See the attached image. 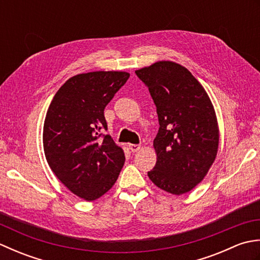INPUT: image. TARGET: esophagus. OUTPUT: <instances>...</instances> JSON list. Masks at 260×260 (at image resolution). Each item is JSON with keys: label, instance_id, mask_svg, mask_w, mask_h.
<instances>
[{"label": "esophagus", "instance_id": "34e87169", "mask_svg": "<svg viewBox=\"0 0 260 260\" xmlns=\"http://www.w3.org/2000/svg\"><path fill=\"white\" fill-rule=\"evenodd\" d=\"M128 147H129V150H131L132 152H133V153L139 152V151L141 150V148H142V146L139 145V144H129Z\"/></svg>", "mask_w": 260, "mask_h": 260}]
</instances>
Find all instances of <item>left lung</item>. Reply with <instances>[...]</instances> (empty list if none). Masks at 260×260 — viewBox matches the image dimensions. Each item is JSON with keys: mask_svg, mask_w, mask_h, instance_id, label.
I'll use <instances>...</instances> for the list:
<instances>
[{"mask_svg": "<svg viewBox=\"0 0 260 260\" xmlns=\"http://www.w3.org/2000/svg\"><path fill=\"white\" fill-rule=\"evenodd\" d=\"M156 106V164L147 173L159 189L181 196L206 178L217 157L219 125L207 91L183 66L162 60L135 71Z\"/></svg>", "mask_w": 260, "mask_h": 260, "instance_id": "obj_1", "label": "left lung"}]
</instances>
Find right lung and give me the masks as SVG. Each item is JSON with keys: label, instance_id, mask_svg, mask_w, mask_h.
I'll use <instances>...</instances> for the list:
<instances>
[{"label": "right lung", "instance_id": "1", "mask_svg": "<svg viewBox=\"0 0 260 260\" xmlns=\"http://www.w3.org/2000/svg\"><path fill=\"white\" fill-rule=\"evenodd\" d=\"M126 71H91L59 88L43 124V151L59 181L74 194L93 201L112 189L125 163L124 151L109 135L104 109L125 85Z\"/></svg>", "mask_w": 260, "mask_h": 260}]
</instances>
